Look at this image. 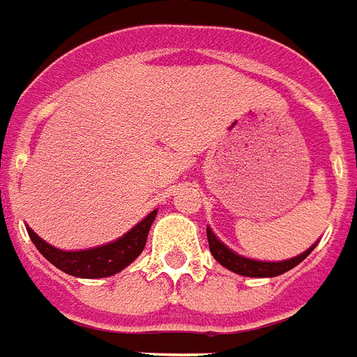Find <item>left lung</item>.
Returning <instances> with one entry per match:
<instances>
[{
  "instance_id": "obj_1",
  "label": "left lung",
  "mask_w": 357,
  "mask_h": 357,
  "mask_svg": "<svg viewBox=\"0 0 357 357\" xmlns=\"http://www.w3.org/2000/svg\"><path fill=\"white\" fill-rule=\"evenodd\" d=\"M206 234H208V244H210V252H212L213 259L221 263V265L232 271V273L242 274V276H250V278H273V276H280V274L287 273L289 268L297 266L303 259H306V255L312 252L314 245L310 250H306L305 253H301L297 257L287 261H278V263H266V261H253L245 259L238 253L231 252L225 244H221L215 234L212 232V229L208 227L206 229Z\"/></svg>"
}]
</instances>
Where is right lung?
<instances>
[{
  "instance_id": "add662e5",
  "label": "right lung",
  "mask_w": 357,
  "mask_h": 357,
  "mask_svg": "<svg viewBox=\"0 0 357 357\" xmlns=\"http://www.w3.org/2000/svg\"><path fill=\"white\" fill-rule=\"evenodd\" d=\"M155 215H157V210L142 219L132 231H128L125 236H121L112 244L83 250V252L56 250L51 244H47L45 240L39 238L31 229H28V234L36 248L41 252V255L47 257V261H51L56 268L64 271L66 274L77 276V278H105V276H113L119 271H123L144 252Z\"/></svg>"
}]
</instances>
